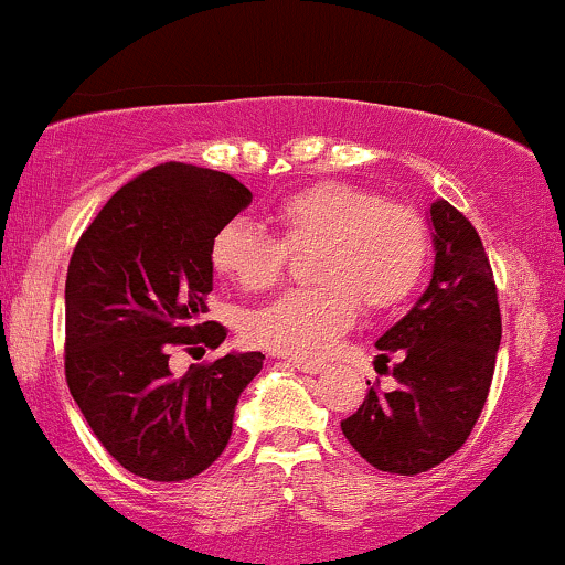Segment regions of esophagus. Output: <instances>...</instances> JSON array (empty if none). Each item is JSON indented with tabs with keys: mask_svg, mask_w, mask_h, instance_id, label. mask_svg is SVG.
Returning <instances> with one entry per match:
<instances>
[{
	"mask_svg": "<svg viewBox=\"0 0 565 565\" xmlns=\"http://www.w3.org/2000/svg\"><path fill=\"white\" fill-rule=\"evenodd\" d=\"M287 366L302 374H321L323 369H327V364H321V361H302V359H289Z\"/></svg>",
	"mask_w": 565,
	"mask_h": 565,
	"instance_id": "obj_1",
	"label": "esophagus"
}]
</instances>
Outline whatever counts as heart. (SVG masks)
Instances as JSON below:
<instances>
[{
    "label": "heart",
    "mask_w": 565,
    "mask_h": 565,
    "mask_svg": "<svg viewBox=\"0 0 565 565\" xmlns=\"http://www.w3.org/2000/svg\"><path fill=\"white\" fill-rule=\"evenodd\" d=\"M278 238L246 220H228L210 242V263L242 291H268L287 274L289 252L308 255L319 287L295 289L255 310L246 334L291 359H323L366 313L401 305L430 257V231L414 206L382 201L350 183H316L276 206Z\"/></svg>",
    "instance_id": "heart-1"
}]
</instances>
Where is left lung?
<instances>
[{
    "label": "left lung",
    "mask_w": 565,
    "mask_h": 565,
    "mask_svg": "<svg viewBox=\"0 0 565 565\" xmlns=\"http://www.w3.org/2000/svg\"><path fill=\"white\" fill-rule=\"evenodd\" d=\"M433 278L414 308L377 340V366L395 391L369 387L340 427L372 468L417 476L470 436L494 377L502 340L497 284L481 236L449 201L430 204Z\"/></svg>",
    "instance_id": "left-lung-1"
}]
</instances>
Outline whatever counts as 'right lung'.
Returning <instances> with one entry per match:
<instances>
[{
    "instance_id": "1",
    "label": "right lung",
    "mask_w": 565,
    "mask_h": 565,
    "mask_svg": "<svg viewBox=\"0 0 565 565\" xmlns=\"http://www.w3.org/2000/svg\"><path fill=\"white\" fill-rule=\"evenodd\" d=\"M252 201L225 172L167 164L121 185L82 233L66 276V382L121 468L185 481L228 446L238 395L263 353H228L174 377V348H217L201 321L212 291L210 242Z\"/></svg>"
}]
</instances>
